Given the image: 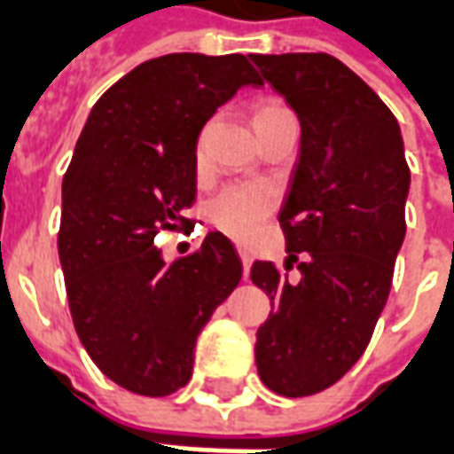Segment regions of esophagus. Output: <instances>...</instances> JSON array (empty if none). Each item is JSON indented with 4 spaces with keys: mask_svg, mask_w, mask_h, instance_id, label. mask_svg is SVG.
Listing matches in <instances>:
<instances>
[{
    "mask_svg": "<svg viewBox=\"0 0 454 454\" xmlns=\"http://www.w3.org/2000/svg\"><path fill=\"white\" fill-rule=\"evenodd\" d=\"M240 262H243V275H250V265H253V257L247 255V253H240Z\"/></svg>",
    "mask_w": 454,
    "mask_h": 454,
    "instance_id": "esophagus-1",
    "label": "esophagus"
}]
</instances>
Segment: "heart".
<instances>
[{
    "label": "heart",
    "mask_w": 454,
    "mask_h": 454,
    "mask_svg": "<svg viewBox=\"0 0 454 454\" xmlns=\"http://www.w3.org/2000/svg\"><path fill=\"white\" fill-rule=\"evenodd\" d=\"M279 112H286L282 104L265 102L262 106H257L255 121L275 116ZM197 162L199 165L204 162L201 138L197 140ZM272 211H275V194L262 184H231L207 204L208 221L238 243L253 240Z\"/></svg>",
    "instance_id": "b5f03b06"
}]
</instances>
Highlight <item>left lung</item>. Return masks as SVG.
<instances>
[{"label": "left lung", "mask_w": 454, "mask_h": 454, "mask_svg": "<svg viewBox=\"0 0 454 454\" xmlns=\"http://www.w3.org/2000/svg\"><path fill=\"white\" fill-rule=\"evenodd\" d=\"M301 126L299 160L279 211L285 267H250L270 296L257 328V374L282 396L328 389L367 348L406 236L411 172L399 121L328 53L250 55Z\"/></svg>", "instance_id": "obj_1"}]
</instances>
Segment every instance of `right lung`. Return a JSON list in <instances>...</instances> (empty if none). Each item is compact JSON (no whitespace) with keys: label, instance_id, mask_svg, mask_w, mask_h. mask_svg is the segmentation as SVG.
Returning a JSON list of instances; mask_svg holds the SVG:
<instances>
[{"label":"right lung","instance_id":"right-lung-1","mask_svg":"<svg viewBox=\"0 0 454 454\" xmlns=\"http://www.w3.org/2000/svg\"><path fill=\"white\" fill-rule=\"evenodd\" d=\"M246 84L262 80L240 53L138 65L94 104L65 172L58 255L74 331L94 364L140 396L187 384L197 335L243 277L228 238L208 233L168 265L155 236L189 223L199 133Z\"/></svg>","mask_w":454,"mask_h":454}]
</instances>
